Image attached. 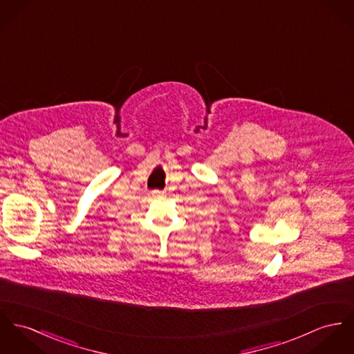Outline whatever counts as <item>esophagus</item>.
Here are the masks:
<instances>
[{"mask_svg": "<svg viewBox=\"0 0 354 354\" xmlns=\"http://www.w3.org/2000/svg\"><path fill=\"white\" fill-rule=\"evenodd\" d=\"M164 195H165V192H164V191H160V190L152 191V196H153V198H163Z\"/></svg>", "mask_w": 354, "mask_h": 354, "instance_id": "34e87169", "label": "esophagus"}]
</instances>
